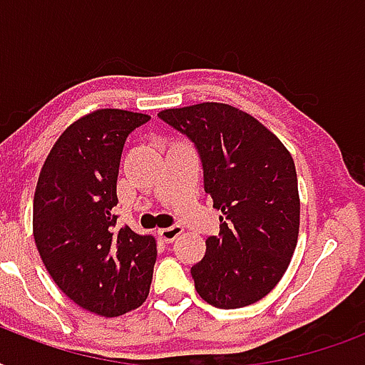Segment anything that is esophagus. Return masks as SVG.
Returning a JSON list of instances; mask_svg holds the SVG:
<instances>
[{
    "mask_svg": "<svg viewBox=\"0 0 365 365\" xmlns=\"http://www.w3.org/2000/svg\"><path fill=\"white\" fill-rule=\"evenodd\" d=\"M182 233H183V227H180V225H172V227H165V229H159V231H157L159 239L166 244L174 242V240H176Z\"/></svg>",
    "mask_w": 365,
    "mask_h": 365,
    "instance_id": "1",
    "label": "esophagus"
}]
</instances>
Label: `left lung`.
<instances>
[{"mask_svg":"<svg viewBox=\"0 0 365 365\" xmlns=\"http://www.w3.org/2000/svg\"><path fill=\"white\" fill-rule=\"evenodd\" d=\"M159 119L195 143L205 191L222 210L220 235L191 267L197 294L217 309L263 299L278 284L299 235V193L292 155L269 128L229 104L174 108Z\"/></svg>","mask_w":365,"mask_h":365,"instance_id":"left-lung-1","label":"left lung"}]
</instances>
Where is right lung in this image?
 <instances>
[{
  "mask_svg": "<svg viewBox=\"0 0 365 365\" xmlns=\"http://www.w3.org/2000/svg\"><path fill=\"white\" fill-rule=\"evenodd\" d=\"M151 117L96 110L71 123L45 159L34 197V239L54 284L83 309L111 318L145 301L157 242L117 227L125 142Z\"/></svg>",
  "mask_w": 365,
  "mask_h": 365,
  "instance_id": "right-lung-1",
  "label": "right lung"
}]
</instances>
